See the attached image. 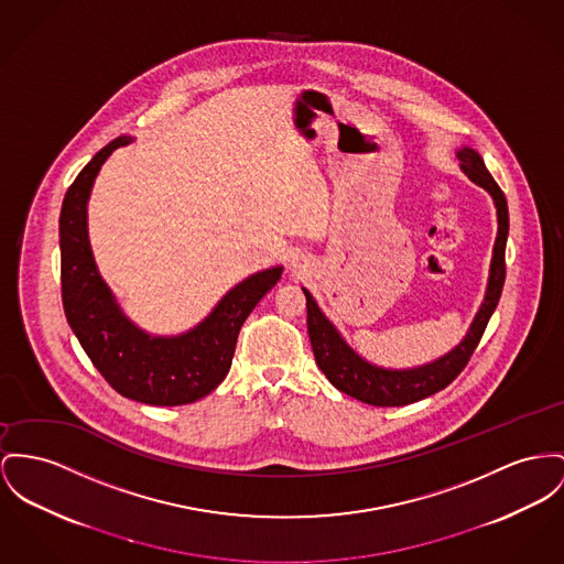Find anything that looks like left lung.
Wrapping results in <instances>:
<instances>
[{
    "mask_svg": "<svg viewBox=\"0 0 564 564\" xmlns=\"http://www.w3.org/2000/svg\"><path fill=\"white\" fill-rule=\"evenodd\" d=\"M455 158L459 162L462 173L491 196L496 207L498 230L491 248L486 295L466 336L459 339L449 352L414 368L378 366L375 361H368L366 357H361L339 334L338 327L327 318V314L321 310L314 295L307 289H301L307 305V334L312 341L316 366L323 370V375L329 378V382L336 389L359 402H366L372 406H404L445 389L468 364L500 300L502 284H505V248H507V235H509L507 198L494 182V177L489 175L479 151L462 145L455 151Z\"/></svg>",
    "mask_w": 564,
    "mask_h": 564,
    "instance_id": "obj_1",
    "label": "left lung"
}]
</instances>
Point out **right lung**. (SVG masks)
Here are the masks:
<instances>
[{
    "instance_id": "obj_1",
    "label": "right lung",
    "mask_w": 564,
    "mask_h": 564,
    "mask_svg": "<svg viewBox=\"0 0 564 564\" xmlns=\"http://www.w3.org/2000/svg\"><path fill=\"white\" fill-rule=\"evenodd\" d=\"M132 141L117 137L98 151L66 192L59 216L64 312L83 350L117 393L151 406H182L225 380L243 321L284 267L273 264L237 282L188 332L160 336L139 327L105 282L87 228V203L102 164Z\"/></svg>"
}]
</instances>
